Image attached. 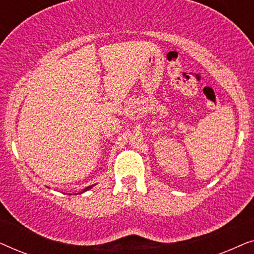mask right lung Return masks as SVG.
<instances>
[{"mask_svg": "<svg viewBox=\"0 0 254 254\" xmlns=\"http://www.w3.org/2000/svg\"><path fill=\"white\" fill-rule=\"evenodd\" d=\"M93 186H95V185H91V186L86 187V189H85V190H82V193H83V192H85V190H90V189H91V187H93Z\"/></svg>", "mask_w": 254, "mask_h": 254, "instance_id": "obj_1", "label": "right lung"}]
</instances>
